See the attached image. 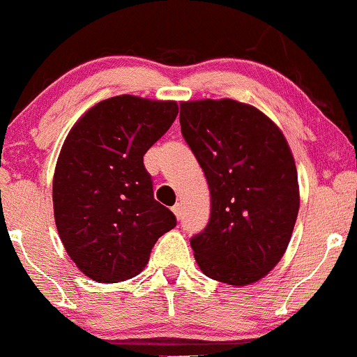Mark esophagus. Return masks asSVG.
Returning <instances> with one entry per match:
<instances>
[{
  "label": "esophagus",
  "instance_id": "esophagus-1",
  "mask_svg": "<svg viewBox=\"0 0 357 357\" xmlns=\"http://www.w3.org/2000/svg\"><path fill=\"white\" fill-rule=\"evenodd\" d=\"M172 211H174V215H176V218H181V205H179V203H176L174 206H172Z\"/></svg>",
  "mask_w": 357,
  "mask_h": 357
}]
</instances>
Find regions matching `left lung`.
Here are the masks:
<instances>
[{
	"mask_svg": "<svg viewBox=\"0 0 357 357\" xmlns=\"http://www.w3.org/2000/svg\"><path fill=\"white\" fill-rule=\"evenodd\" d=\"M179 123L211 198L208 225L190 241L197 264L222 283H256L281 261L298 217L291 149L261 109L230 98L183 101Z\"/></svg>",
	"mask_w": 357,
	"mask_h": 357,
	"instance_id": "8db88e82",
	"label": "left lung"
}]
</instances>
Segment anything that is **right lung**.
<instances>
[{"label":"right lung","instance_id":"add662e5","mask_svg":"<svg viewBox=\"0 0 357 357\" xmlns=\"http://www.w3.org/2000/svg\"><path fill=\"white\" fill-rule=\"evenodd\" d=\"M176 101L121 95L100 101L62 144L52 183L57 232L98 283L134 278L176 217L154 199L144 154L169 130Z\"/></svg>","mask_w":357,"mask_h":357}]
</instances>
